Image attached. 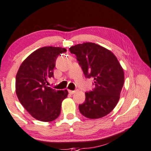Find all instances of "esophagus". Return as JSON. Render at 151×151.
Masks as SVG:
<instances>
[{
  "instance_id": "1",
  "label": "esophagus",
  "mask_w": 151,
  "mask_h": 151,
  "mask_svg": "<svg viewBox=\"0 0 151 151\" xmlns=\"http://www.w3.org/2000/svg\"><path fill=\"white\" fill-rule=\"evenodd\" d=\"M68 92L70 94H75V93L76 92V91L75 90H68Z\"/></svg>"
}]
</instances>
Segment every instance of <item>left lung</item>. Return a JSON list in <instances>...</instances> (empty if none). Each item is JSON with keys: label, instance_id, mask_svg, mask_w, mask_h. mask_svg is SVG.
I'll use <instances>...</instances> for the list:
<instances>
[{"label": "left lung", "instance_id": "1", "mask_svg": "<svg viewBox=\"0 0 151 151\" xmlns=\"http://www.w3.org/2000/svg\"><path fill=\"white\" fill-rule=\"evenodd\" d=\"M75 54L86 78L94 80L93 88L86 92V100L78 105L81 114L91 119L107 115L117 105L124 76L118 59L110 50L92 42L70 48Z\"/></svg>", "mask_w": 151, "mask_h": 151}]
</instances>
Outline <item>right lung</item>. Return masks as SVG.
I'll list each match as a JSON object with an SVG mask.
<instances>
[{
  "instance_id": "add662e5",
  "label": "right lung",
  "mask_w": 151,
  "mask_h": 151,
  "mask_svg": "<svg viewBox=\"0 0 151 151\" xmlns=\"http://www.w3.org/2000/svg\"><path fill=\"white\" fill-rule=\"evenodd\" d=\"M65 48L45 46L31 53L20 66L16 78V91L19 101L34 118L50 122L61 113V102L68 91L56 90L48 86L54 77L53 69L59 55Z\"/></svg>"
}]
</instances>
